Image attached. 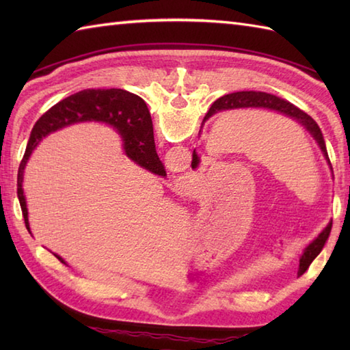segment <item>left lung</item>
<instances>
[{
  "instance_id": "obj_1",
  "label": "left lung",
  "mask_w": 350,
  "mask_h": 350,
  "mask_svg": "<svg viewBox=\"0 0 350 350\" xmlns=\"http://www.w3.org/2000/svg\"><path fill=\"white\" fill-rule=\"evenodd\" d=\"M237 108H266V109H272V111H275V113L287 116V117L292 118V120L298 122L301 126H304V129H307L310 132V135L316 139V143L319 144V147H321V150L323 152L325 158H326V161H328L329 167H331V162H329V158H328V152H326V144H325V139H323V135H322V131L317 126V123L307 113H304V111H301L298 107H295L293 103H290V102L281 99V98H277V96H273V94L263 93V92H237V93L222 96V98L217 99L212 103L209 113L206 114L203 123L207 120V118L212 117L213 114L219 113V111L237 109ZM198 162H200V159H198V156L194 150V153H192L191 167L197 168ZM331 227H332V222H329V224L325 227L323 232L308 245L306 251H304V254L299 260V272L301 273H304L308 269V266L311 265V262H313V260L317 257L319 252H321L322 248L325 247V242L328 241L329 233H331Z\"/></svg>"
}]
</instances>
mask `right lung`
Listing matches in <instances>:
<instances>
[{"label": "right lung", "mask_w": 350, "mask_h": 350, "mask_svg": "<svg viewBox=\"0 0 350 350\" xmlns=\"http://www.w3.org/2000/svg\"><path fill=\"white\" fill-rule=\"evenodd\" d=\"M79 122H103L114 126L123 138L124 153L128 154V158L154 174L165 176V170L154 148L152 117L139 96L122 90V88H96V90L88 88V90L78 92L49 108L36 122L29 135L24 158L18 170V198L28 232V211L24 189H22L28 158L42 138L64 126ZM54 256L62 263H66L60 256Z\"/></svg>", "instance_id": "right-lung-1"}]
</instances>
